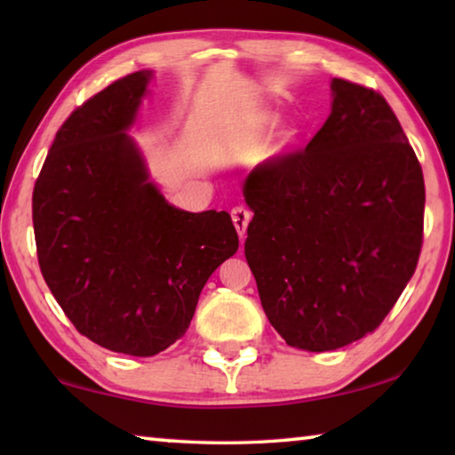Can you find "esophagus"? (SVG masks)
Returning a JSON list of instances; mask_svg holds the SVG:
<instances>
[{
    "mask_svg": "<svg viewBox=\"0 0 455 455\" xmlns=\"http://www.w3.org/2000/svg\"><path fill=\"white\" fill-rule=\"evenodd\" d=\"M230 217H233V222H235V228H236L238 236L244 238L246 227H249V222L252 219V212L249 209H244V206H235V209L230 211Z\"/></svg>",
    "mask_w": 455,
    "mask_h": 455,
    "instance_id": "34e87169",
    "label": "esophagus"
}]
</instances>
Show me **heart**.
Listing matches in <instances>:
<instances>
[{"mask_svg": "<svg viewBox=\"0 0 455 455\" xmlns=\"http://www.w3.org/2000/svg\"><path fill=\"white\" fill-rule=\"evenodd\" d=\"M273 122V118L268 116V114H259V116L252 120V128H257V130H263L265 126H268ZM291 138V132L289 130H283V140H289Z\"/></svg>", "mask_w": 455, "mask_h": 455, "instance_id": "1", "label": "heart"}]
</instances>
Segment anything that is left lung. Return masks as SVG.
I'll list each match as a JSON object with an SVG mask.
<instances>
[{"label": "left lung", "mask_w": 455, "mask_h": 455, "mask_svg": "<svg viewBox=\"0 0 455 455\" xmlns=\"http://www.w3.org/2000/svg\"><path fill=\"white\" fill-rule=\"evenodd\" d=\"M331 116L303 150L244 182V257L287 345L333 351L381 325L418 267L426 184L379 92L335 78Z\"/></svg>", "instance_id": "1"}]
</instances>
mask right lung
I'll return each mask as SVG.
<instances>
[{
	"label": "right lung",
	"mask_w": 455,
	"mask_h": 455,
	"mask_svg": "<svg viewBox=\"0 0 455 455\" xmlns=\"http://www.w3.org/2000/svg\"><path fill=\"white\" fill-rule=\"evenodd\" d=\"M152 72H134L66 118L37 176V263L61 311L116 353L152 357L184 337L209 276L238 249L228 212H187L146 176L124 130Z\"/></svg>",
	"instance_id": "right-lung-1"
}]
</instances>
